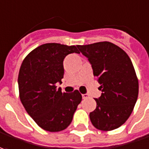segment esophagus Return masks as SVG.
Wrapping results in <instances>:
<instances>
[{"mask_svg":"<svg viewBox=\"0 0 149 149\" xmlns=\"http://www.w3.org/2000/svg\"><path fill=\"white\" fill-rule=\"evenodd\" d=\"M82 96H83V99H88V98H89V96H88V94H83Z\"/></svg>","mask_w":149,"mask_h":149,"instance_id":"esophagus-1","label":"esophagus"}]
</instances>
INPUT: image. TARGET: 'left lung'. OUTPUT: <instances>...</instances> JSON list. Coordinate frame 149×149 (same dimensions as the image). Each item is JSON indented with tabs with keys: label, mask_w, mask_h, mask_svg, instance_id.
<instances>
[{
	"label": "left lung",
	"mask_w": 149,
	"mask_h": 149,
	"mask_svg": "<svg viewBox=\"0 0 149 149\" xmlns=\"http://www.w3.org/2000/svg\"><path fill=\"white\" fill-rule=\"evenodd\" d=\"M77 47L88 58L102 92L95 99L96 109L89 114L92 125L100 131L117 129L130 117L139 94L138 78L131 59L111 42Z\"/></svg>",
	"instance_id": "8db88e82"
}]
</instances>
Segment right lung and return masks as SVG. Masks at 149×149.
Masks as SVG:
<instances>
[{
	"mask_svg": "<svg viewBox=\"0 0 149 149\" xmlns=\"http://www.w3.org/2000/svg\"><path fill=\"white\" fill-rule=\"evenodd\" d=\"M79 53L76 46L45 44L24 58L18 73L19 97L26 111L38 126L49 132L65 130L82 100L78 90L61 92L57 88L64 75L63 61L70 53Z\"/></svg>",
	"mask_w": 149,
	"mask_h": 149,
	"instance_id": "right-lung-1",
	"label": "right lung"
}]
</instances>
